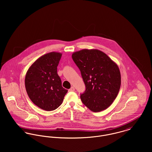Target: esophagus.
Wrapping results in <instances>:
<instances>
[{"instance_id":"esophagus-1","label":"esophagus","mask_w":152,"mask_h":152,"mask_svg":"<svg viewBox=\"0 0 152 152\" xmlns=\"http://www.w3.org/2000/svg\"><path fill=\"white\" fill-rule=\"evenodd\" d=\"M69 92H72V91H75V88L74 87H72L69 90H68Z\"/></svg>"}]
</instances>
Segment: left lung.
Segmentation results:
<instances>
[{
  "label": "left lung",
  "instance_id": "8db88e82",
  "mask_svg": "<svg viewBox=\"0 0 152 152\" xmlns=\"http://www.w3.org/2000/svg\"><path fill=\"white\" fill-rule=\"evenodd\" d=\"M72 58L80 69L86 87L80 96L83 103L95 112L108 108L121 87V76L118 65L97 49L75 51Z\"/></svg>",
  "mask_w": 152,
  "mask_h": 152
}]
</instances>
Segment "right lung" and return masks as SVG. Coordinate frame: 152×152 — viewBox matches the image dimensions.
Instances as JSON below:
<instances>
[{
    "mask_svg": "<svg viewBox=\"0 0 152 152\" xmlns=\"http://www.w3.org/2000/svg\"><path fill=\"white\" fill-rule=\"evenodd\" d=\"M62 54L47 53L36 60L28 69L25 87L31 101L39 108L47 111L61 105L68 90L62 87L57 74V66Z\"/></svg>",
    "mask_w": 152,
    "mask_h": 152,
    "instance_id": "obj_1",
    "label": "right lung"
}]
</instances>
